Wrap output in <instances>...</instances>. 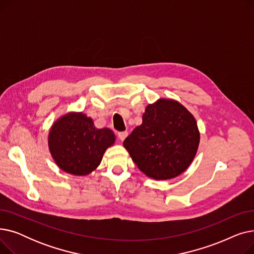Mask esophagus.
<instances>
[{"mask_svg":"<svg viewBox=\"0 0 254 254\" xmlns=\"http://www.w3.org/2000/svg\"><path fill=\"white\" fill-rule=\"evenodd\" d=\"M117 135H118V138H119L120 141H124L127 136V130L126 131H119Z\"/></svg>","mask_w":254,"mask_h":254,"instance_id":"esophagus-1","label":"esophagus"}]
</instances>
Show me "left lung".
<instances>
[{
  "mask_svg": "<svg viewBox=\"0 0 254 254\" xmlns=\"http://www.w3.org/2000/svg\"><path fill=\"white\" fill-rule=\"evenodd\" d=\"M199 132L194 117L180 103L161 99L146 107L142 125L124 141L137 167L150 178H175L190 167Z\"/></svg>",
  "mask_w": 254,
  "mask_h": 254,
  "instance_id": "obj_1",
  "label": "left lung"
}]
</instances>
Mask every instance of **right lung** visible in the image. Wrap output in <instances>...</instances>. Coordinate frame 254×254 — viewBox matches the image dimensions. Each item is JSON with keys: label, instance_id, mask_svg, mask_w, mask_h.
<instances>
[{"label": "right lung", "instance_id": "1", "mask_svg": "<svg viewBox=\"0 0 254 254\" xmlns=\"http://www.w3.org/2000/svg\"><path fill=\"white\" fill-rule=\"evenodd\" d=\"M114 141L110 128H97L92 119L83 113L63 116L52 126L48 136L49 150L57 165L77 176L95 170Z\"/></svg>", "mask_w": 254, "mask_h": 254}]
</instances>
